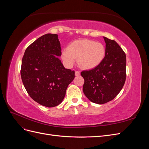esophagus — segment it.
<instances>
[{
    "label": "esophagus",
    "instance_id": "obj_1",
    "mask_svg": "<svg viewBox=\"0 0 149 149\" xmlns=\"http://www.w3.org/2000/svg\"><path fill=\"white\" fill-rule=\"evenodd\" d=\"M75 75L76 76H79L80 75V71H75Z\"/></svg>",
    "mask_w": 149,
    "mask_h": 149
}]
</instances>
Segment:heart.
I'll list each match as a JSON object with an SVG mask.
<instances>
[{"mask_svg":"<svg viewBox=\"0 0 149 149\" xmlns=\"http://www.w3.org/2000/svg\"><path fill=\"white\" fill-rule=\"evenodd\" d=\"M65 64L71 67L78 58L79 66L84 69H91L101 63L105 56V48L101 43L90 40H80L71 43L68 48L62 51Z\"/></svg>","mask_w":149,"mask_h":149,"instance_id":"b5f03b06","label":"heart"}]
</instances>
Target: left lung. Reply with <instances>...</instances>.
<instances>
[{
	"mask_svg": "<svg viewBox=\"0 0 149 149\" xmlns=\"http://www.w3.org/2000/svg\"><path fill=\"white\" fill-rule=\"evenodd\" d=\"M105 56L94 68L83 71V92L93 102L102 104L112 101L120 93L126 79L125 52L113 40L103 37Z\"/></svg>",
	"mask_w": 149,
	"mask_h": 149,
	"instance_id": "obj_1",
	"label": "left lung"
}]
</instances>
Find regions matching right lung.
<instances>
[{
  "instance_id": "obj_1",
  "label": "right lung",
  "mask_w": 149,
  "mask_h": 149,
  "mask_svg": "<svg viewBox=\"0 0 149 149\" xmlns=\"http://www.w3.org/2000/svg\"><path fill=\"white\" fill-rule=\"evenodd\" d=\"M57 34L47 33L26 48L20 74L26 92L40 104L55 107L63 100L74 71L66 69L57 56L61 55Z\"/></svg>"
}]
</instances>
